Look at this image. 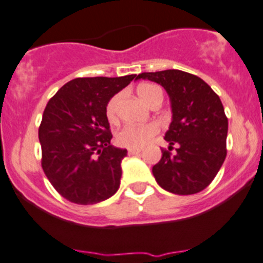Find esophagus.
Instances as JSON below:
<instances>
[{
  "label": "esophagus",
  "instance_id": "obj_1",
  "mask_svg": "<svg viewBox=\"0 0 263 263\" xmlns=\"http://www.w3.org/2000/svg\"><path fill=\"white\" fill-rule=\"evenodd\" d=\"M141 152L140 148H128V154H139Z\"/></svg>",
  "mask_w": 263,
  "mask_h": 263
}]
</instances>
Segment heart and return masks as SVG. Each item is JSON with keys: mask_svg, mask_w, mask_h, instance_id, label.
<instances>
[{"mask_svg": "<svg viewBox=\"0 0 263 263\" xmlns=\"http://www.w3.org/2000/svg\"><path fill=\"white\" fill-rule=\"evenodd\" d=\"M137 95L145 102L151 105L152 102L158 97H163L162 90L157 85L153 84H140L137 88ZM119 101V95L110 98V101L106 105V117L109 120H114L117 117V106ZM158 132V127L154 123L145 124H127L122 127L117 134V141L120 145L127 148H141L145 145L149 140Z\"/></svg>", "mask_w": 263, "mask_h": 263, "instance_id": "b5f03b06", "label": "heart"}]
</instances>
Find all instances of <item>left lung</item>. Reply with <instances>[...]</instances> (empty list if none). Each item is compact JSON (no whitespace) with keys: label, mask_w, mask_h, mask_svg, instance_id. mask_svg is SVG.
I'll list each match as a JSON object with an SVG mask.
<instances>
[{"label":"left lung","mask_w":263,"mask_h":263,"mask_svg":"<svg viewBox=\"0 0 263 263\" xmlns=\"http://www.w3.org/2000/svg\"><path fill=\"white\" fill-rule=\"evenodd\" d=\"M136 79L162 85L170 97V127L165 134L168 150L152 171L159 187L174 195L201 192L213 181L226 159L228 119L217 93L201 78L180 70L143 72Z\"/></svg>","instance_id":"left-lung-1"}]
</instances>
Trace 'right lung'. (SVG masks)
I'll return each mask as SVG.
<instances>
[{
    "instance_id": "obj_1",
    "label": "right lung",
    "mask_w": 263,
    "mask_h": 263,
    "mask_svg": "<svg viewBox=\"0 0 263 263\" xmlns=\"http://www.w3.org/2000/svg\"><path fill=\"white\" fill-rule=\"evenodd\" d=\"M136 78H78L49 100L39 128L41 165L66 200L93 205L110 198L119 188L120 163L127 149L110 144L106 105Z\"/></svg>"
}]
</instances>
